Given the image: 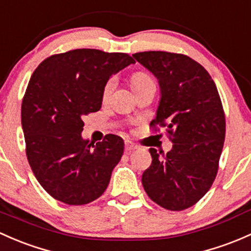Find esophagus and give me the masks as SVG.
Here are the masks:
<instances>
[{"mask_svg":"<svg viewBox=\"0 0 251 251\" xmlns=\"http://www.w3.org/2000/svg\"><path fill=\"white\" fill-rule=\"evenodd\" d=\"M136 149H137V146H134L132 142H128V141L125 142V152H131Z\"/></svg>","mask_w":251,"mask_h":251,"instance_id":"1","label":"esophagus"}]
</instances>
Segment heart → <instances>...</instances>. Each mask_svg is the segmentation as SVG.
I'll list each match as a JSON object with an SVG mask.
<instances>
[{"mask_svg": "<svg viewBox=\"0 0 251 251\" xmlns=\"http://www.w3.org/2000/svg\"><path fill=\"white\" fill-rule=\"evenodd\" d=\"M148 83H152V79L143 72L133 73L132 77H131V86H132L133 90H137V89L146 85ZM113 88H114V79H109V80L104 84L103 92H102V96H103L104 100L109 96L110 92L113 90Z\"/></svg>", "mask_w": 251, "mask_h": 251, "instance_id": "obj_1", "label": "heart"}]
</instances>
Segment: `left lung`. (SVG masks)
I'll list each match as a JSON object with an SVG mask.
<instances>
[{
	"label": "left lung",
	"instance_id": "1",
	"mask_svg": "<svg viewBox=\"0 0 251 251\" xmlns=\"http://www.w3.org/2000/svg\"><path fill=\"white\" fill-rule=\"evenodd\" d=\"M132 56L159 79L161 100L150 126L165 127L173 143L163 159L150 148L152 161L142 184L165 209H188L207 194L219 170L226 120L218 89L207 70L186 55L143 51Z\"/></svg>",
	"mask_w": 251,
	"mask_h": 251
}]
</instances>
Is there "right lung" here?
<instances>
[{
    "instance_id": "right-lung-1",
    "label": "right lung",
    "mask_w": 251,
    "mask_h": 251,
    "mask_svg": "<svg viewBox=\"0 0 251 251\" xmlns=\"http://www.w3.org/2000/svg\"><path fill=\"white\" fill-rule=\"evenodd\" d=\"M134 63L125 52L75 49L39 63L21 103L26 156L51 197L70 205L99 199L124 152V141L105 134L96 146L81 138L85 115L100 110L104 84Z\"/></svg>"
}]
</instances>
